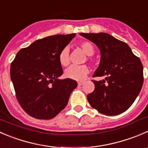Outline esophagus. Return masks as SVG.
Masks as SVG:
<instances>
[{"label": "esophagus", "mask_w": 148, "mask_h": 148, "mask_svg": "<svg viewBox=\"0 0 148 148\" xmlns=\"http://www.w3.org/2000/svg\"><path fill=\"white\" fill-rule=\"evenodd\" d=\"M83 84H84V82H78V85L79 86H82Z\"/></svg>", "instance_id": "1"}]
</instances>
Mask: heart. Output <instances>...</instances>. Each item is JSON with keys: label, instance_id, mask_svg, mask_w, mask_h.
Listing matches in <instances>:
<instances>
[{"label": "heart", "instance_id": "1", "mask_svg": "<svg viewBox=\"0 0 148 148\" xmlns=\"http://www.w3.org/2000/svg\"><path fill=\"white\" fill-rule=\"evenodd\" d=\"M80 48L82 49V51L89 56H91L94 54L95 48L92 44L89 41H82L79 44ZM90 58L89 57L88 60ZM58 61L63 66H67L70 63V57H69V49L67 47L63 48L58 55ZM89 73V68L86 65L82 66H76L73 65L67 69L65 71V77L69 79L74 80H83L85 79L86 76Z\"/></svg>", "mask_w": 148, "mask_h": 148}]
</instances>
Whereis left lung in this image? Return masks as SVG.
Segmentation results:
<instances>
[{
    "mask_svg": "<svg viewBox=\"0 0 148 148\" xmlns=\"http://www.w3.org/2000/svg\"><path fill=\"white\" fill-rule=\"evenodd\" d=\"M94 42L101 54L92 77L95 90L87 95L89 103L98 112L116 116L126 111L138 96L144 81L141 61L124 42L107 33H80Z\"/></svg>",
    "mask_w": 148,
    "mask_h": 148,
    "instance_id": "1",
    "label": "left lung"
}]
</instances>
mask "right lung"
I'll return each instance as SVG.
<instances>
[{
  "label": "right lung",
  "instance_id": "1",
  "mask_svg": "<svg viewBox=\"0 0 148 148\" xmlns=\"http://www.w3.org/2000/svg\"><path fill=\"white\" fill-rule=\"evenodd\" d=\"M75 34H56L38 40L21 48L11 62L10 74L16 97L30 116L51 119L66 106L77 82L69 78L58 79L63 74L58 55Z\"/></svg>",
  "mask_w": 148,
  "mask_h": 148
}]
</instances>
